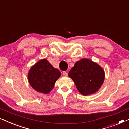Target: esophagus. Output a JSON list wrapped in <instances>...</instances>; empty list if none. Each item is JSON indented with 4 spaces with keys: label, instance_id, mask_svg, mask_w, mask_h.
Wrapping results in <instances>:
<instances>
[{
    "label": "esophagus",
    "instance_id": "esophagus-1",
    "mask_svg": "<svg viewBox=\"0 0 129 129\" xmlns=\"http://www.w3.org/2000/svg\"><path fill=\"white\" fill-rule=\"evenodd\" d=\"M63 75L64 76H68V73H67L66 72H63Z\"/></svg>",
    "mask_w": 129,
    "mask_h": 129
}]
</instances>
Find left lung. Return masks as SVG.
<instances>
[{
  "instance_id": "1",
  "label": "left lung",
  "mask_w": 129,
  "mask_h": 129,
  "mask_svg": "<svg viewBox=\"0 0 129 129\" xmlns=\"http://www.w3.org/2000/svg\"><path fill=\"white\" fill-rule=\"evenodd\" d=\"M77 89L84 96L96 93L105 80V72L96 63L87 59L76 62L68 74Z\"/></svg>"
}]
</instances>
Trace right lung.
<instances>
[{
  "label": "right lung",
  "instance_id": "obj_1",
  "mask_svg": "<svg viewBox=\"0 0 129 129\" xmlns=\"http://www.w3.org/2000/svg\"><path fill=\"white\" fill-rule=\"evenodd\" d=\"M59 70L53 67L46 59H42L31 67L28 73L29 84L38 92L47 94L54 87L60 76Z\"/></svg>",
  "mask_w": 129,
  "mask_h": 129
}]
</instances>
